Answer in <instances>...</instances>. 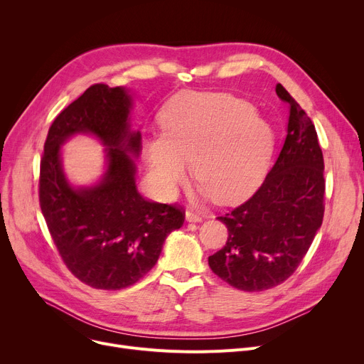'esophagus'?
Returning <instances> with one entry per match:
<instances>
[{"label":"esophagus","instance_id":"1","mask_svg":"<svg viewBox=\"0 0 364 364\" xmlns=\"http://www.w3.org/2000/svg\"><path fill=\"white\" fill-rule=\"evenodd\" d=\"M186 221H188V223H200L202 217L198 213L192 211V209H187V211H186Z\"/></svg>","mask_w":364,"mask_h":364}]
</instances>
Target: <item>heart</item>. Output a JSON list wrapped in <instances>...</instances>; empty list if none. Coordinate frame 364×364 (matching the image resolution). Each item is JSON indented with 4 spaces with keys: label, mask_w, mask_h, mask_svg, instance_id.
I'll return each mask as SVG.
<instances>
[{
    "label": "heart",
    "mask_w": 364,
    "mask_h": 364,
    "mask_svg": "<svg viewBox=\"0 0 364 364\" xmlns=\"http://www.w3.org/2000/svg\"><path fill=\"white\" fill-rule=\"evenodd\" d=\"M162 134L143 143V156L156 192L166 199L188 177L199 192L232 202L262 178L273 150V131L250 105L232 95L186 92L161 112Z\"/></svg>",
    "instance_id": "heart-1"
}]
</instances>
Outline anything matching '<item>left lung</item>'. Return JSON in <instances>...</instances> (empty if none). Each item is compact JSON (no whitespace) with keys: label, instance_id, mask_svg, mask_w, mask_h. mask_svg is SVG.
I'll list each match as a JSON object with an SVG mask.
<instances>
[{"label":"left lung","instance_id":"obj_1","mask_svg":"<svg viewBox=\"0 0 364 364\" xmlns=\"http://www.w3.org/2000/svg\"><path fill=\"white\" fill-rule=\"evenodd\" d=\"M276 92L289 105L282 150L252 198L218 217L228 237L208 258L220 279L246 292L272 289L288 279L324 214V162L314 124L282 84Z\"/></svg>","mask_w":364,"mask_h":364}]
</instances>
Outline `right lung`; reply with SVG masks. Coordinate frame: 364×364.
<instances>
[{"label":"right lung","mask_w":364,"mask_h":364,"mask_svg":"<svg viewBox=\"0 0 364 364\" xmlns=\"http://www.w3.org/2000/svg\"><path fill=\"white\" fill-rule=\"evenodd\" d=\"M132 95L125 87L91 85L62 110L48 129L40 172V205L69 272L95 289L119 291L158 262L166 236L184 223L178 208L143 198L136 184L141 134L132 131ZM78 133L106 147L104 176L73 186L61 146Z\"/></svg>","instance_id":"add662e5"}]
</instances>
